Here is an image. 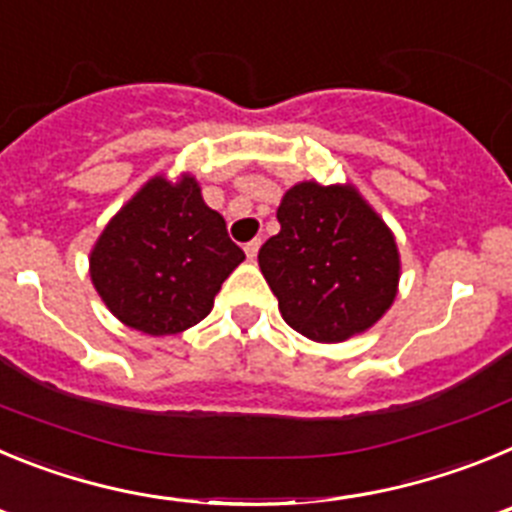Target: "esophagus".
<instances>
[{
	"mask_svg": "<svg viewBox=\"0 0 512 512\" xmlns=\"http://www.w3.org/2000/svg\"><path fill=\"white\" fill-rule=\"evenodd\" d=\"M261 248V238H253V241H248L246 246H243V251H246L248 259H256V253H259Z\"/></svg>",
	"mask_w": 512,
	"mask_h": 512,
	"instance_id": "obj_1",
	"label": "esophagus"
}]
</instances>
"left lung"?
<instances>
[{"instance_id": "8db88e82", "label": "left lung", "mask_w": 512, "mask_h": 512, "mask_svg": "<svg viewBox=\"0 0 512 512\" xmlns=\"http://www.w3.org/2000/svg\"><path fill=\"white\" fill-rule=\"evenodd\" d=\"M277 220L282 230L261 246L259 266L289 328L310 341L341 343L390 310L400 253L356 187L295 184Z\"/></svg>"}]
</instances>
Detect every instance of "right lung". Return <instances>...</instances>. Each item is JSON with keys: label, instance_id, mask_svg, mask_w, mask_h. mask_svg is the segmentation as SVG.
I'll return each instance as SVG.
<instances>
[{"label": "right lung", "instance_id": "add662e5", "mask_svg": "<svg viewBox=\"0 0 512 512\" xmlns=\"http://www.w3.org/2000/svg\"><path fill=\"white\" fill-rule=\"evenodd\" d=\"M243 259L194 176H153L102 230L89 274L120 323L148 336H174L210 315Z\"/></svg>", "mask_w": 512, "mask_h": 512}]
</instances>
